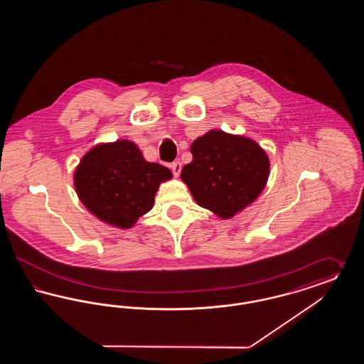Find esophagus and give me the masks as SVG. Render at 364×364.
<instances>
[{
	"mask_svg": "<svg viewBox=\"0 0 364 364\" xmlns=\"http://www.w3.org/2000/svg\"><path fill=\"white\" fill-rule=\"evenodd\" d=\"M171 169H172L174 176L177 177V176L180 174V172H181V164H180L178 161H176V162H173V164L171 165Z\"/></svg>",
	"mask_w": 364,
	"mask_h": 364,
	"instance_id": "1",
	"label": "esophagus"
}]
</instances>
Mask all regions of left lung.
<instances>
[{
    "label": "left lung",
    "mask_w": 364,
    "mask_h": 364,
    "mask_svg": "<svg viewBox=\"0 0 364 364\" xmlns=\"http://www.w3.org/2000/svg\"><path fill=\"white\" fill-rule=\"evenodd\" d=\"M181 180L200 208L226 220L248 208L266 187L270 161L252 139L211 129L191 144Z\"/></svg>",
    "instance_id": "left-lung-1"
}]
</instances>
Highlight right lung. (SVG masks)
I'll return each instance as SVG.
<instances>
[{
	"instance_id": "1",
	"label": "right lung",
	"mask_w": 364,
	"mask_h": 364,
	"mask_svg": "<svg viewBox=\"0 0 364 364\" xmlns=\"http://www.w3.org/2000/svg\"><path fill=\"white\" fill-rule=\"evenodd\" d=\"M172 172L147 162L138 146L127 139L95 144L82 156L73 186L87 210L107 225L129 229L154 206L161 183Z\"/></svg>"
}]
</instances>
